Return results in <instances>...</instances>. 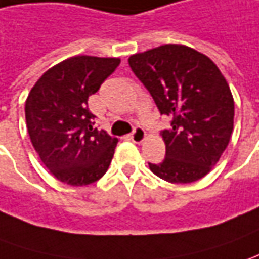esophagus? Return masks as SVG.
<instances>
[{"label":"esophagus","instance_id":"obj_1","mask_svg":"<svg viewBox=\"0 0 259 259\" xmlns=\"http://www.w3.org/2000/svg\"><path fill=\"white\" fill-rule=\"evenodd\" d=\"M130 139L135 142V143H142V142H144V139H146V132H144L143 127H135V130H133V133L130 135Z\"/></svg>","mask_w":259,"mask_h":259}]
</instances>
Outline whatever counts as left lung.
I'll return each mask as SVG.
<instances>
[{"label": "left lung", "instance_id": "obj_1", "mask_svg": "<svg viewBox=\"0 0 259 259\" xmlns=\"http://www.w3.org/2000/svg\"><path fill=\"white\" fill-rule=\"evenodd\" d=\"M137 78L150 92L171 127L160 136L166 159L149 163L168 183H193L210 173L234 129V99L217 65L196 49L166 44L129 58Z\"/></svg>", "mask_w": 259, "mask_h": 259}]
</instances>
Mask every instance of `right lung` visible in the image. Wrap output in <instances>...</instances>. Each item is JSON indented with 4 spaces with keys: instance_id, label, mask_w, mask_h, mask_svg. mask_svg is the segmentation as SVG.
Segmentation results:
<instances>
[{
    "instance_id": "right-lung-1",
    "label": "right lung",
    "mask_w": 259,
    "mask_h": 259,
    "mask_svg": "<svg viewBox=\"0 0 259 259\" xmlns=\"http://www.w3.org/2000/svg\"><path fill=\"white\" fill-rule=\"evenodd\" d=\"M119 63V58L72 56L47 70L26 98V129L33 149L49 173L65 184H92L113 159L119 140L93 127L88 99Z\"/></svg>"
}]
</instances>
